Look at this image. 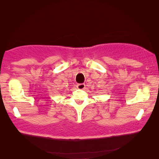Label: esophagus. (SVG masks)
<instances>
[{
	"label": "esophagus",
	"instance_id": "esophagus-1",
	"mask_svg": "<svg viewBox=\"0 0 159 159\" xmlns=\"http://www.w3.org/2000/svg\"><path fill=\"white\" fill-rule=\"evenodd\" d=\"M77 88L79 89V90H84L85 88V84H78L77 85Z\"/></svg>",
	"mask_w": 159,
	"mask_h": 159
}]
</instances>
